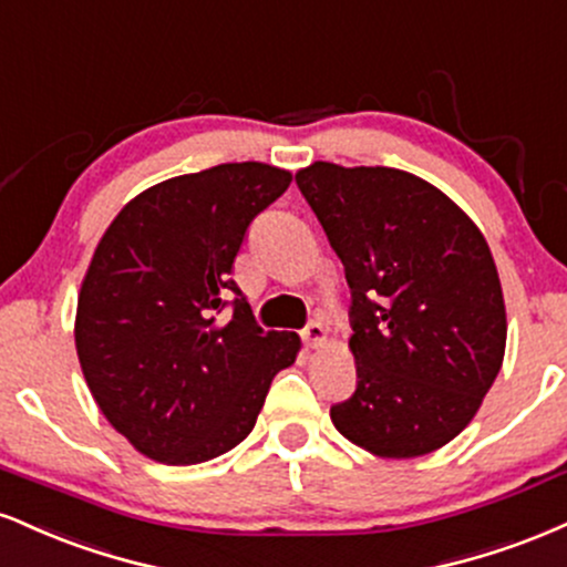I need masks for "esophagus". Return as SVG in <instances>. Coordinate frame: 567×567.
I'll use <instances>...</instances> for the list:
<instances>
[{"label": "esophagus", "mask_w": 567, "mask_h": 567, "mask_svg": "<svg viewBox=\"0 0 567 567\" xmlns=\"http://www.w3.org/2000/svg\"><path fill=\"white\" fill-rule=\"evenodd\" d=\"M302 342L308 348H318V344L326 342V326L321 321H310L302 331Z\"/></svg>", "instance_id": "esophagus-1"}]
</instances>
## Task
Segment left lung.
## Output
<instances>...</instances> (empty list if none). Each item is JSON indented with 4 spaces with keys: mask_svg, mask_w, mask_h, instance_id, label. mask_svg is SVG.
<instances>
[{
    "mask_svg": "<svg viewBox=\"0 0 567 567\" xmlns=\"http://www.w3.org/2000/svg\"><path fill=\"white\" fill-rule=\"evenodd\" d=\"M297 185L352 295L358 384L331 422L374 456L432 454L472 422L504 361L507 310L483 233L403 169L316 162Z\"/></svg>",
    "mask_w": 567,
    "mask_h": 567,
    "instance_id": "1",
    "label": "left lung"
}]
</instances>
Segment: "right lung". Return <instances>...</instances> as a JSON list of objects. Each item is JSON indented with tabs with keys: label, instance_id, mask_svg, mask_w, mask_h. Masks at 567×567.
<instances>
[{
	"label": "right lung",
	"instance_id": "add662e5",
	"mask_svg": "<svg viewBox=\"0 0 567 567\" xmlns=\"http://www.w3.org/2000/svg\"><path fill=\"white\" fill-rule=\"evenodd\" d=\"M291 172L241 162L153 185L100 238L76 305V355L111 427L143 456L202 464L255 427L295 331H262L230 278L246 228ZM233 290L234 316L216 312Z\"/></svg>",
	"mask_w": 567,
	"mask_h": 567
}]
</instances>
